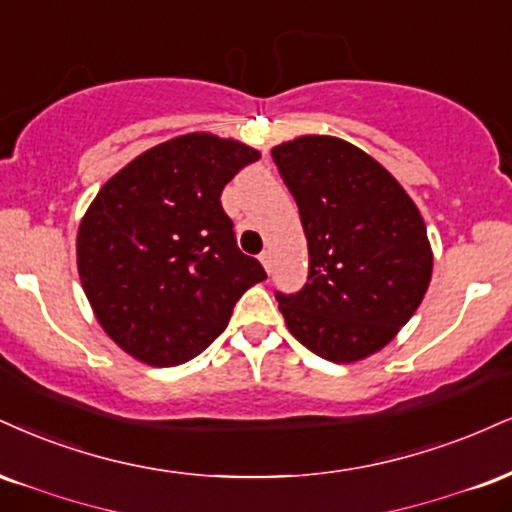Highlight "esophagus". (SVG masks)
Masks as SVG:
<instances>
[{
    "label": "esophagus",
    "mask_w": 512,
    "mask_h": 512,
    "mask_svg": "<svg viewBox=\"0 0 512 512\" xmlns=\"http://www.w3.org/2000/svg\"><path fill=\"white\" fill-rule=\"evenodd\" d=\"M260 262L264 264V269H267L269 274H272V267H274V260H272V252L269 250H264L262 255H260Z\"/></svg>",
    "instance_id": "obj_1"
}]
</instances>
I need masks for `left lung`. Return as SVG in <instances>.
Returning a JSON list of instances; mask_svg holds the SVG:
<instances>
[{
	"mask_svg": "<svg viewBox=\"0 0 512 512\" xmlns=\"http://www.w3.org/2000/svg\"><path fill=\"white\" fill-rule=\"evenodd\" d=\"M272 157L298 202L310 252L305 286L276 293L288 331L329 362L377 353L432 281L420 209L377 159L334 135H300Z\"/></svg>",
	"mask_w": 512,
	"mask_h": 512,
	"instance_id": "1",
	"label": "left lung"
}]
</instances>
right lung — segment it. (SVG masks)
Segmentation results:
<instances>
[{"label":"right lung","mask_w":512,"mask_h":512,"mask_svg":"<svg viewBox=\"0 0 512 512\" xmlns=\"http://www.w3.org/2000/svg\"><path fill=\"white\" fill-rule=\"evenodd\" d=\"M260 152L188 133L152 147L104 183L78 226L83 291L107 336L152 367L193 360L233 305L267 279L236 245L221 190Z\"/></svg>","instance_id":"add662e5"}]
</instances>
